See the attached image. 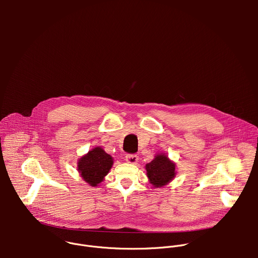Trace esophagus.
<instances>
[{
    "mask_svg": "<svg viewBox=\"0 0 258 258\" xmlns=\"http://www.w3.org/2000/svg\"><path fill=\"white\" fill-rule=\"evenodd\" d=\"M138 156L135 155V154H127L125 156V161L127 163H131V164H136L138 162Z\"/></svg>",
    "mask_w": 258,
    "mask_h": 258,
    "instance_id": "esophagus-1",
    "label": "esophagus"
}]
</instances>
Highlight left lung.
<instances>
[{
	"label": "left lung",
	"mask_w": 258,
	"mask_h": 258,
	"mask_svg": "<svg viewBox=\"0 0 258 258\" xmlns=\"http://www.w3.org/2000/svg\"><path fill=\"white\" fill-rule=\"evenodd\" d=\"M175 163L164 153H158L154 159L147 163V177L154 188H161L169 183L176 175Z\"/></svg>",
	"instance_id": "1"
}]
</instances>
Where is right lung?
<instances>
[{"label":"right lung","mask_w":258,"mask_h":258,"mask_svg":"<svg viewBox=\"0 0 258 258\" xmlns=\"http://www.w3.org/2000/svg\"><path fill=\"white\" fill-rule=\"evenodd\" d=\"M113 165V158L100 146L94 147L78 160V170L82 178L92 187L99 186Z\"/></svg>","instance_id":"right-lung-1"}]
</instances>
